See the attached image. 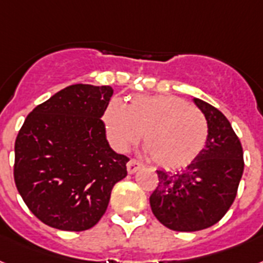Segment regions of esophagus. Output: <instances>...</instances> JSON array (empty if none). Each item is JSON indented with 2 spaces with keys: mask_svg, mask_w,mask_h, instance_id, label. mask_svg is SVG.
<instances>
[{
  "mask_svg": "<svg viewBox=\"0 0 263 263\" xmlns=\"http://www.w3.org/2000/svg\"><path fill=\"white\" fill-rule=\"evenodd\" d=\"M141 168H142V164H141L138 160H136V158H130L129 162H127V172H129L130 175L136 173L137 171Z\"/></svg>",
  "mask_w": 263,
  "mask_h": 263,
  "instance_id": "34e87169",
  "label": "esophagus"
}]
</instances>
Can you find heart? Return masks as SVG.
<instances>
[{"label": "heart", "instance_id": "1", "mask_svg": "<svg viewBox=\"0 0 263 263\" xmlns=\"http://www.w3.org/2000/svg\"><path fill=\"white\" fill-rule=\"evenodd\" d=\"M108 140L125 152L144 133V146L152 161L166 169L190 165L208 140L203 112L176 97H136L130 105L111 99L103 110Z\"/></svg>", "mask_w": 263, "mask_h": 263}]
</instances>
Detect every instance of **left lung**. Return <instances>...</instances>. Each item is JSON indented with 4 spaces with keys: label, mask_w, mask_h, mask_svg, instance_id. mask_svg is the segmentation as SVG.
Listing matches in <instances>:
<instances>
[{
    "label": "left lung",
    "mask_w": 263,
    "mask_h": 263,
    "mask_svg": "<svg viewBox=\"0 0 263 263\" xmlns=\"http://www.w3.org/2000/svg\"><path fill=\"white\" fill-rule=\"evenodd\" d=\"M208 122L205 147L185 169L157 171L152 212L173 231H199L218 223L235 200L243 173V149L229 119L207 102L194 98Z\"/></svg>",
    "instance_id": "1"
}]
</instances>
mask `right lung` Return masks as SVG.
<instances>
[{
  "label": "right lung",
  "instance_id": "right-lung-1",
  "mask_svg": "<svg viewBox=\"0 0 263 263\" xmlns=\"http://www.w3.org/2000/svg\"><path fill=\"white\" fill-rule=\"evenodd\" d=\"M110 86L72 84L29 112L14 144V183L49 227L84 231L107 210L129 158L112 151L101 117Z\"/></svg>",
  "mask_w": 263,
  "mask_h": 263
}]
</instances>
